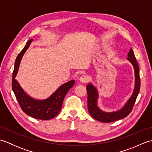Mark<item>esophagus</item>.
I'll list each match as a JSON object with an SVG mask.
<instances>
[{
	"label": "esophagus",
	"instance_id": "obj_1",
	"mask_svg": "<svg viewBox=\"0 0 152 152\" xmlns=\"http://www.w3.org/2000/svg\"><path fill=\"white\" fill-rule=\"evenodd\" d=\"M80 82L82 83H86L89 81V78L86 75H82L81 77L80 78Z\"/></svg>",
	"mask_w": 152,
	"mask_h": 152
}]
</instances>
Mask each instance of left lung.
<instances>
[{
	"mask_svg": "<svg viewBox=\"0 0 152 152\" xmlns=\"http://www.w3.org/2000/svg\"><path fill=\"white\" fill-rule=\"evenodd\" d=\"M127 59L133 64L134 69L135 73V87L134 92L132 95L131 97L126 103L120 110L115 112H104L100 110L97 104H96V101H97V91L95 88H94L91 84H88L86 87L87 91H88V111L90 115L95 119L96 120L101 121L103 123H110L115 121L119 120L125 117L130 114L132 110H133L134 102L136 101L138 93L140 91V79L139 74V66L137 63V59L135 57L133 50L131 49L129 52L128 53Z\"/></svg>",
	"mask_w": 152,
	"mask_h": 152,
	"instance_id": "8db88e82",
	"label": "left lung"
}]
</instances>
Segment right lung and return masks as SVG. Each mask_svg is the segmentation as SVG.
<instances>
[{"label":"right lung","mask_w":152,"mask_h":152,"mask_svg":"<svg viewBox=\"0 0 152 152\" xmlns=\"http://www.w3.org/2000/svg\"><path fill=\"white\" fill-rule=\"evenodd\" d=\"M33 39L27 42L26 46L16 58L14 72L12 73V87L19 106L25 114L32 118L42 120H48L59 114L62 107L64 96L69 89L74 85L75 82L74 80H71L64 83L55 91L52 95L43 101L33 99L27 95L19 85L15 78L17 75L22 57L29 47Z\"/></svg>","instance_id":"obj_1"}]
</instances>
